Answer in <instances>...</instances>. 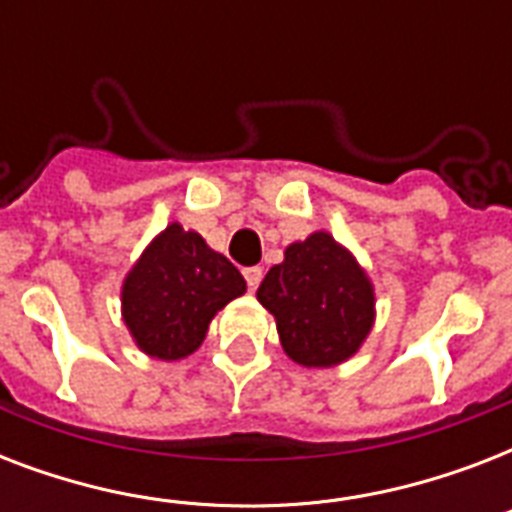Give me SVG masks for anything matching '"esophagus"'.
Listing matches in <instances>:
<instances>
[{"instance_id": "1", "label": "esophagus", "mask_w": 512, "mask_h": 512, "mask_svg": "<svg viewBox=\"0 0 512 512\" xmlns=\"http://www.w3.org/2000/svg\"><path fill=\"white\" fill-rule=\"evenodd\" d=\"M244 279H247V287L255 292V289L260 287V281H263V268H260V265H252V268L244 271Z\"/></svg>"}]
</instances>
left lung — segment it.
I'll return each mask as SVG.
<instances>
[{
  "mask_svg": "<svg viewBox=\"0 0 512 512\" xmlns=\"http://www.w3.org/2000/svg\"><path fill=\"white\" fill-rule=\"evenodd\" d=\"M257 300L276 319L284 353L308 369L356 356L377 316L369 273L329 231L292 241L265 273Z\"/></svg>",
  "mask_w": 512,
  "mask_h": 512,
  "instance_id": "left-lung-1",
  "label": "left lung"
}]
</instances>
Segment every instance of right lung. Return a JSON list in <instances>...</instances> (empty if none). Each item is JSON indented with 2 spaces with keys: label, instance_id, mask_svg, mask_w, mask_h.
I'll list each match as a JSON object with an SVG mask.
<instances>
[{
  "label": "right lung",
  "instance_id": "right-lung-1",
  "mask_svg": "<svg viewBox=\"0 0 512 512\" xmlns=\"http://www.w3.org/2000/svg\"><path fill=\"white\" fill-rule=\"evenodd\" d=\"M247 292V281L204 236L170 223L156 233L122 281V321L146 356L180 361L207 337L217 311Z\"/></svg>",
  "mask_w": 512,
  "mask_h": 512
}]
</instances>
